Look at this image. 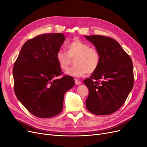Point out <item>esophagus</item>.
<instances>
[{
    "mask_svg": "<svg viewBox=\"0 0 147 147\" xmlns=\"http://www.w3.org/2000/svg\"><path fill=\"white\" fill-rule=\"evenodd\" d=\"M75 82L77 85H78V84H80L82 83L80 80H78V79H75Z\"/></svg>",
    "mask_w": 147,
    "mask_h": 147,
    "instance_id": "34e87169",
    "label": "esophagus"
}]
</instances>
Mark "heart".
<instances>
[{
  "label": "heart",
  "mask_w": 147,
  "mask_h": 147,
  "mask_svg": "<svg viewBox=\"0 0 147 147\" xmlns=\"http://www.w3.org/2000/svg\"><path fill=\"white\" fill-rule=\"evenodd\" d=\"M66 53L58 50L56 59L59 67L65 70L75 58V65L67 70L66 74L75 77H81L87 73L91 74L97 70L100 64V55L96 48L90 47L87 43L79 39H74L66 45Z\"/></svg>",
  "instance_id": "b5f03b06"
}]
</instances>
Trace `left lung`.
I'll list each match as a JSON object with an SVG mask.
<instances>
[{"mask_svg":"<svg viewBox=\"0 0 147 147\" xmlns=\"http://www.w3.org/2000/svg\"><path fill=\"white\" fill-rule=\"evenodd\" d=\"M84 37L94 45L100 58L98 68L83 82L89 90L86 108L97 115L112 114L123 105L132 90V60L113 38L103 35Z\"/></svg>","mask_w":147,"mask_h":147,"instance_id":"1","label":"left lung"}]
</instances>
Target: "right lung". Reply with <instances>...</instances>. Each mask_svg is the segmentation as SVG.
I'll return each mask as SVG.
<instances>
[{"label":"right lung","mask_w":147,"mask_h":147,"mask_svg":"<svg viewBox=\"0 0 147 147\" xmlns=\"http://www.w3.org/2000/svg\"><path fill=\"white\" fill-rule=\"evenodd\" d=\"M63 34H43L29 40L22 47L13 69L16 96L30 113L48 118L63 110L65 93L74 79L63 73L56 53L64 42Z\"/></svg>","instance_id":"obj_1"}]
</instances>
